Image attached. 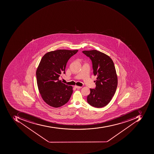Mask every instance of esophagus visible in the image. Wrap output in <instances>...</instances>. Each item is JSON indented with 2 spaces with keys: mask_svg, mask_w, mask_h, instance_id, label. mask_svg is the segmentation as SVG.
Here are the masks:
<instances>
[{
  "mask_svg": "<svg viewBox=\"0 0 154 154\" xmlns=\"http://www.w3.org/2000/svg\"><path fill=\"white\" fill-rule=\"evenodd\" d=\"M75 88H76L79 89L82 88V87H79V86H77V85H75Z\"/></svg>",
  "mask_w": 154,
  "mask_h": 154,
  "instance_id": "obj_1",
  "label": "esophagus"
}]
</instances>
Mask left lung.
Masks as SVG:
<instances>
[{
  "instance_id": "left-lung-1",
  "label": "left lung",
  "mask_w": 154,
  "mask_h": 154,
  "mask_svg": "<svg viewBox=\"0 0 154 154\" xmlns=\"http://www.w3.org/2000/svg\"><path fill=\"white\" fill-rule=\"evenodd\" d=\"M93 63L94 74L96 75L95 89H90L87 101L91 106L103 107L111 101L118 85V76L113 60L108 55L96 50H85Z\"/></svg>"
}]
</instances>
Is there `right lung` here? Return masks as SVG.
Masks as SVG:
<instances>
[{
  "label": "right lung",
  "mask_w": 154,
  "mask_h": 154,
  "mask_svg": "<svg viewBox=\"0 0 154 154\" xmlns=\"http://www.w3.org/2000/svg\"><path fill=\"white\" fill-rule=\"evenodd\" d=\"M78 51L58 49L48 52L40 62L36 71L38 90L42 100L50 106H63L71 96L72 87L61 82L59 77L61 73H65L67 61Z\"/></svg>",
  "instance_id": "add662e5"
}]
</instances>
